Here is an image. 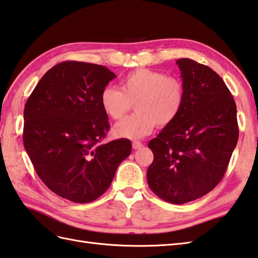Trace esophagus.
I'll return each instance as SVG.
<instances>
[{
	"label": "esophagus",
	"instance_id": "esophagus-1",
	"mask_svg": "<svg viewBox=\"0 0 258 258\" xmlns=\"http://www.w3.org/2000/svg\"><path fill=\"white\" fill-rule=\"evenodd\" d=\"M142 146H143V144H142L141 142H139V141L133 142V149H134V150H139V149H141Z\"/></svg>",
	"mask_w": 258,
	"mask_h": 258
}]
</instances>
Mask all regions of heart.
<instances>
[{
    "instance_id": "1",
    "label": "heart",
    "mask_w": 258,
    "mask_h": 258,
    "mask_svg": "<svg viewBox=\"0 0 258 258\" xmlns=\"http://www.w3.org/2000/svg\"><path fill=\"white\" fill-rule=\"evenodd\" d=\"M185 101L180 80L149 69H138L120 82V90L107 85L100 95L104 113L113 119L123 118L134 103L133 115L114 127L119 138L141 139L154 128L171 125L182 111Z\"/></svg>"
}]
</instances>
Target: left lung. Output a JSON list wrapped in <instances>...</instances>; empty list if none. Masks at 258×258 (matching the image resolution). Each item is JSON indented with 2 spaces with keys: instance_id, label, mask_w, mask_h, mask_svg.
<instances>
[{
  "instance_id": "8db88e82",
  "label": "left lung",
  "mask_w": 258,
  "mask_h": 258,
  "mask_svg": "<svg viewBox=\"0 0 258 258\" xmlns=\"http://www.w3.org/2000/svg\"><path fill=\"white\" fill-rule=\"evenodd\" d=\"M185 91L178 117L149 147L150 188L172 204L195 201L225 174L238 141L236 104L216 72L190 58L176 61Z\"/></svg>"
}]
</instances>
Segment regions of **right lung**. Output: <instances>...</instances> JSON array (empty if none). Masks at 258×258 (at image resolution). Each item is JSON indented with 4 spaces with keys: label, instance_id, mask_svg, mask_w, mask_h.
Returning a JSON list of instances; mask_svg holds the SVG:
<instances>
[{
    "label": "right lung",
    "instance_id": "right-lung-1",
    "mask_svg": "<svg viewBox=\"0 0 258 258\" xmlns=\"http://www.w3.org/2000/svg\"><path fill=\"white\" fill-rule=\"evenodd\" d=\"M116 78L102 65L67 61L43 75L24 107L23 143L38 177L80 204L98 199L132 152L130 140L102 144L109 130L100 103Z\"/></svg>",
    "mask_w": 258,
    "mask_h": 258
}]
</instances>
